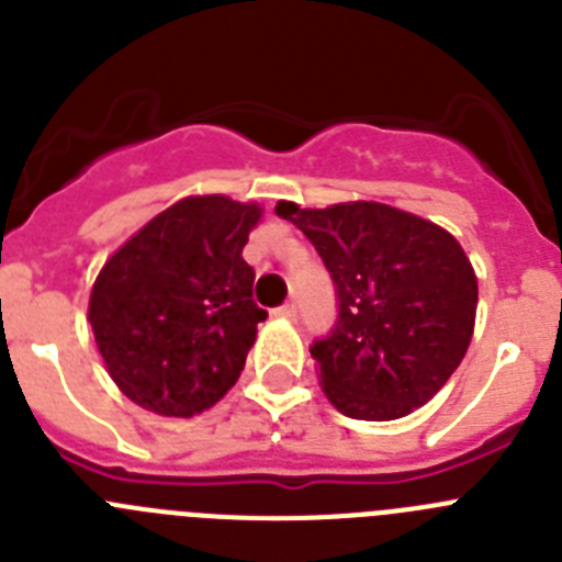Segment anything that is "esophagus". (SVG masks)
Returning a JSON list of instances; mask_svg holds the SVG:
<instances>
[{"mask_svg":"<svg viewBox=\"0 0 562 562\" xmlns=\"http://www.w3.org/2000/svg\"><path fill=\"white\" fill-rule=\"evenodd\" d=\"M276 315L286 317V321H295V317H297V304H295V297H290V301H284V304L278 306Z\"/></svg>","mask_w":562,"mask_h":562,"instance_id":"34e87169","label":"esophagus"}]
</instances>
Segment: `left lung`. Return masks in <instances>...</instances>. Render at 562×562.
<instances>
[{"mask_svg":"<svg viewBox=\"0 0 562 562\" xmlns=\"http://www.w3.org/2000/svg\"><path fill=\"white\" fill-rule=\"evenodd\" d=\"M276 213L304 231L335 284V326L310 346L331 405L366 422L425 405L473 337L479 284L459 241L380 202Z\"/></svg>","mask_w":562,"mask_h":562,"instance_id":"left-lung-1","label":"left lung"}]
</instances>
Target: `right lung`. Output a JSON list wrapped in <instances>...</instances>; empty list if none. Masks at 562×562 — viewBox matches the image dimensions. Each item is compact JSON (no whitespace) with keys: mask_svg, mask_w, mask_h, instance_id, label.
Instances as JSON below:
<instances>
[{"mask_svg":"<svg viewBox=\"0 0 562 562\" xmlns=\"http://www.w3.org/2000/svg\"><path fill=\"white\" fill-rule=\"evenodd\" d=\"M261 211L191 196L134 233L103 265L89 324L112 380L162 416L207 411L236 385L256 326V270L241 258Z\"/></svg>","mask_w":562,"mask_h":562,"instance_id":"obj_1","label":"right lung"}]
</instances>
